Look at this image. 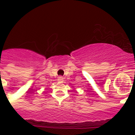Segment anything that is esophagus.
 I'll use <instances>...</instances> for the list:
<instances>
[{"label": "esophagus", "mask_w": 135, "mask_h": 135, "mask_svg": "<svg viewBox=\"0 0 135 135\" xmlns=\"http://www.w3.org/2000/svg\"><path fill=\"white\" fill-rule=\"evenodd\" d=\"M57 80H58V82H62L63 81H64V78H63V77H61V76H59V77H58V79H57Z\"/></svg>", "instance_id": "esophagus-1"}]
</instances>
